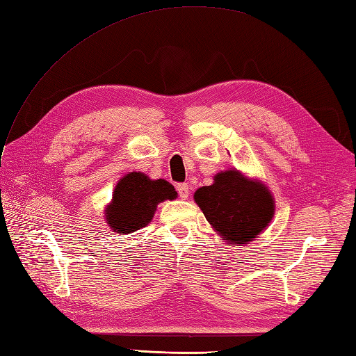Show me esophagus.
I'll list each match as a JSON object with an SVG mask.
<instances>
[{
  "mask_svg": "<svg viewBox=\"0 0 356 356\" xmlns=\"http://www.w3.org/2000/svg\"><path fill=\"white\" fill-rule=\"evenodd\" d=\"M177 191L181 199H187L190 195V190H188V184L187 182H181V184L177 186Z\"/></svg>",
  "mask_w": 356,
  "mask_h": 356,
  "instance_id": "esophagus-1",
  "label": "esophagus"
}]
</instances>
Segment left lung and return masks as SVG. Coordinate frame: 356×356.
<instances>
[{
	"label": "left lung",
	"mask_w": 356,
	"mask_h": 356,
	"mask_svg": "<svg viewBox=\"0 0 356 356\" xmlns=\"http://www.w3.org/2000/svg\"><path fill=\"white\" fill-rule=\"evenodd\" d=\"M195 200L209 225L235 244L252 241L274 216V199L268 188L238 170L216 175L213 186L196 190Z\"/></svg>",
	"instance_id": "obj_1"
}]
</instances>
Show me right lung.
Returning a JSON list of instances; mask_svg holds the SVG:
<instances>
[{"instance_id": "obj_1", "label": "right lung", "mask_w": 356, "mask_h": 356, "mask_svg": "<svg viewBox=\"0 0 356 356\" xmlns=\"http://www.w3.org/2000/svg\"><path fill=\"white\" fill-rule=\"evenodd\" d=\"M177 191L165 179L152 181L140 172H131L120 179L115 187L106 220L118 234L136 232L147 226L160 202L175 199Z\"/></svg>"}]
</instances>
